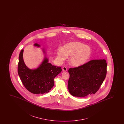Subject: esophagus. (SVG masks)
Instances as JSON below:
<instances>
[{
  "label": "esophagus",
  "instance_id": "1",
  "mask_svg": "<svg viewBox=\"0 0 124 124\" xmlns=\"http://www.w3.org/2000/svg\"><path fill=\"white\" fill-rule=\"evenodd\" d=\"M62 70H63V71H67V69L66 67H65V66L63 67V68H62Z\"/></svg>",
  "mask_w": 124,
  "mask_h": 124
}]
</instances>
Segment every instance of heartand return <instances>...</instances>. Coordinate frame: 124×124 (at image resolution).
<instances>
[{"label":"heart","mask_w":124,"mask_h":124,"mask_svg":"<svg viewBox=\"0 0 124 124\" xmlns=\"http://www.w3.org/2000/svg\"><path fill=\"white\" fill-rule=\"evenodd\" d=\"M92 53V49L89 46L80 42L74 41L66 44L62 49H58L57 55L58 60L60 61H64L67 59V56H70V64L78 67L86 63Z\"/></svg>","instance_id":"1"}]
</instances>
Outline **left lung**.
Listing matches in <instances>:
<instances>
[{"label": "left lung", "mask_w": 124, "mask_h": 124, "mask_svg": "<svg viewBox=\"0 0 124 124\" xmlns=\"http://www.w3.org/2000/svg\"><path fill=\"white\" fill-rule=\"evenodd\" d=\"M107 64L103 60H93L69 70L68 88L75 97H83L94 94L103 83L107 73Z\"/></svg>", "instance_id": "1"}]
</instances>
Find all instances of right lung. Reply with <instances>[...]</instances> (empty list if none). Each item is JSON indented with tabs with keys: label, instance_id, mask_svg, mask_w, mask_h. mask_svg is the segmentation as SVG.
Listing matches in <instances>:
<instances>
[{
	"label": "right lung",
	"instance_id": "right-lung-1",
	"mask_svg": "<svg viewBox=\"0 0 124 124\" xmlns=\"http://www.w3.org/2000/svg\"><path fill=\"white\" fill-rule=\"evenodd\" d=\"M34 46L40 47L35 43ZM24 50L22 49L19 56L18 73L26 88L34 94H43L49 92L54 85V78L61 72V67L53 66L49 63L44 49V58L37 68L31 70L26 66L23 58Z\"/></svg>",
	"mask_w": 124,
	"mask_h": 124
}]
</instances>
